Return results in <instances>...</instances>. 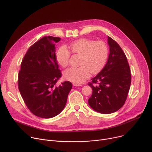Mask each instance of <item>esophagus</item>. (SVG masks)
Wrapping results in <instances>:
<instances>
[{
    "instance_id": "obj_1",
    "label": "esophagus",
    "mask_w": 152,
    "mask_h": 152,
    "mask_svg": "<svg viewBox=\"0 0 152 152\" xmlns=\"http://www.w3.org/2000/svg\"><path fill=\"white\" fill-rule=\"evenodd\" d=\"M73 85L74 86H75V87H79V86H81V84H78V83H73Z\"/></svg>"
}]
</instances>
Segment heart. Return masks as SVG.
I'll use <instances>...</instances> for the list:
<instances>
[{
    "instance_id": "1",
    "label": "heart",
    "mask_w": 152,
    "mask_h": 152,
    "mask_svg": "<svg viewBox=\"0 0 152 152\" xmlns=\"http://www.w3.org/2000/svg\"><path fill=\"white\" fill-rule=\"evenodd\" d=\"M70 52L80 56L78 68H69L64 71V77L75 83H81L91 74L96 75L104 68L108 57V48L103 41L83 38L71 42ZM70 53L65 46H61L56 52V60L61 66H68Z\"/></svg>"
}]
</instances>
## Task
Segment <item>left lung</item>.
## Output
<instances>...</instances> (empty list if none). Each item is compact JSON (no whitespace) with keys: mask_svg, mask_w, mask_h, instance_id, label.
<instances>
[{"mask_svg":"<svg viewBox=\"0 0 152 152\" xmlns=\"http://www.w3.org/2000/svg\"><path fill=\"white\" fill-rule=\"evenodd\" d=\"M108 44L110 54L106 65L89 84L93 91L89 105L102 114L114 113L124 105L131 83L130 68L125 53L110 37ZM93 83L98 84L93 85Z\"/></svg>","mask_w":152,"mask_h":152,"instance_id":"left-lung-1","label":"left lung"}]
</instances>
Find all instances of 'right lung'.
Returning <instances> with one entry per match:
<instances>
[{
    "label": "right lung",
    "mask_w": 152,
    "mask_h": 152,
    "mask_svg": "<svg viewBox=\"0 0 152 152\" xmlns=\"http://www.w3.org/2000/svg\"><path fill=\"white\" fill-rule=\"evenodd\" d=\"M60 37L45 36L31 45L24 57L18 75V89L34 115L51 118L65 108L72 88L69 81L55 84L61 77L56 60L55 44Z\"/></svg>",
    "instance_id": "add662e5"
}]
</instances>
